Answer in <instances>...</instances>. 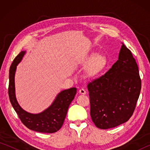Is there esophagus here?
I'll return each instance as SVG.
<instances>
[{"label":"esophagus","instance_id":"1","mask_svg":"<svg viewBox=\"0 0 150 150\" xmlns=\"http://www.w3.org/2000/svg\"><path fill=\"white\" fill-rule=\"evenodd\" d=\"M79 93L81 94V95H85L86 91L84 89V88H81V89L79 90Z\"/></svg>","mask_w":150,"mask_h":150}]
</instances>
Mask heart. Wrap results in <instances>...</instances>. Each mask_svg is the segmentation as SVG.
Wrapping results in <instances>:
<instances>
[{
  "instance_id": "obj_1",
  "label": "heart",
  "mask_w": 150,
  "mask_h": 150,
  "mask_svg": "<svg viewBox=\"0 0 150 150\" xmlns=\"http://www.w3.org/2000/svg\"><path fill=\"white\" fill-rule=\"evenodd\" d=\"M106 59L104 55L92 53L83 59V65L87 67L86 74L88 77L92 78L103 71L106 67Z\"/></svg>"
}]
</instances>
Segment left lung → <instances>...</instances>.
<instances>
[{
	"label": "left lung",
	"instance_id": "left-lung-1",
	"mask_svg": "<svg viewBox=\"0 0 150 150\" xmlns=\"http://www.w3.org/2000/svg\"><path fill=\"white\" fill-rule=\"evenodd\" d=\"M87 88L91 118L97 128H115L128 121L141 91L138 67L130 50L122 44L117 62Z\"/></svg>",
	"mask_w": 150,
	"mask_h": 150
}]
</instances>
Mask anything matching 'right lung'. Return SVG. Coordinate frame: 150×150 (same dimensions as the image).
Returning a JSON list of instances; mask_svg holds the SVG:
<instances>
[{"label":"right lung","instance_id":"obj_1","mask_svg":"<svg viewBox=\"0 0 150 150\" xmlns=\"http://www.w3.org/2000/svg\"><path fill=\"white\" fill-rule=\"evenodd\" d=\"M22 51L15 57L9 70L8 95L12 107L22 122L30 130L42 133H54L62 128L67 115L68 108L74 99L77 88H71L61 91L49 107L38 114L24 110L18 103L15 93L14 77L17 65L26 54Z\"/></svg>","mask_w":150,"mask_h":150}]
</instances>
